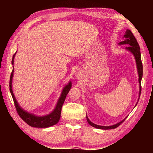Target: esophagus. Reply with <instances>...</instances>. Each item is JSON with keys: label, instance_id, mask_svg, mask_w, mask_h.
Instances as JSON below:
<instances>
[{"label": "esophagus", "instance_id": "34e87169", "mask_svg": "<svg viewBox=\"0 0 153 153\" xmlns=\"http://www.w3.org/2000/svg\"><path fill=\"white\" fill-rule=\"evenodd\" d=\"M76 77H77V79H79L80 77H81V74H80L79 72H78V71L77 72V73L76 74Z\"/></svg>", "mask_w": 153, "mask_h": 153}]
</instances>
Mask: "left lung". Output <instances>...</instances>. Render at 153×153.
I'll return each instance as SVG.
<instances>
[{
    "instance_id": "left-lung-1",
    "label": "left lung",
    "mask_w": 153,
    "mask_h": 153,
    "mask_svg": "<svg viewBox=\"0 0 153 153\" xmlns=\"http://www.w3.org/2000/svg\"><path fill=\"white\" fill-rule=\"evenodd\" d=\"M124 38H126V40L124 41H122L121 42H120V45H129L128 47L126 48L128 49V51L131 52V53L133 54L135 56L136 61V65H137V69H138V76H139V83H140V96L141 93V80L142 77V74H143V67H142V63L141 60V53L140 51V46L138 45V42L136 39V38L134 37L133 33L131 32L129 30H127L126 32V34L124 35ZM86 119L88 123L90 126L92 127H94L98 129H115L116 128L121 125L124 121H125L126 119H124L123 121H121V122L118 123L115 125L111 126H98L96 125V124L93 123L89 120V119L87 117Z\"/></svg>"
}]
</instances>
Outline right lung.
<instances>
[{"mask_svg":"<svg viewBox=\"0 0 153 153\" xmlns=\"http://www.w3.org/2000/svg\"><path fill=\"white\" fill-rule=\"evenodd\" d=\"M15 54H14L13 56V59L11 61L13 65V59L15 57ZM13 71H14L13 69L11 76H10L9 90L12 95L13 99L15 108H16V111L18 113V115H19V117L22 118L25 123H27L28 125L32 127H35V128H48V127L54 126L57 123L61 117L62 106H63L67 94H68L69 91L70 90L71 88V83L69 82L68 85H67V86L64 88L61 97L58 100L56 107L53 112L48 115L44 116V117H37V116L33 115L32 114L25 112V111L23 110L22 108L19 107V105H18V103L17 102V100L14 97L13 93L12 85H11L13 75Z\"/></svg>","mask_w":153,"mask_h":153,"instance_id":"add662e5","label":"right lung"}]
</instances>
